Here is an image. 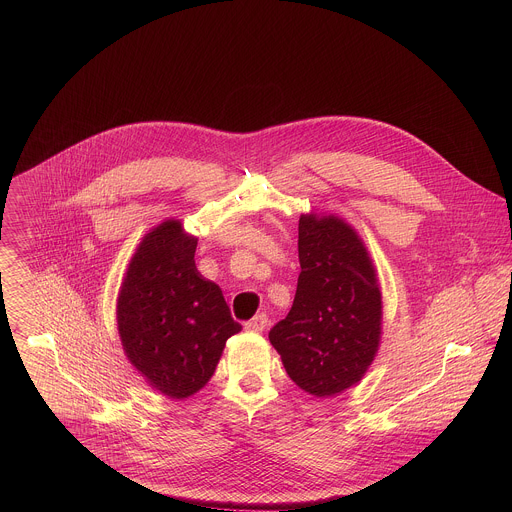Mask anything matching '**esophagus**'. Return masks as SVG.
<instances>
[{"instance_id":"obj_1","label":"esophagus","mask_w":512,"mask_h":512,"mask_svg":"<svg viewBox=\"0 0 512 512\" xmlns=\"http://www.w3.org/2000/svg\"><path fill=\"white\" fill-rule=\"evenodd\" d=\"M266 327H268V315H266V313H258V315H254V317L246 323V329L252 331V333H262Z\"/></svg>"}]
</instances>
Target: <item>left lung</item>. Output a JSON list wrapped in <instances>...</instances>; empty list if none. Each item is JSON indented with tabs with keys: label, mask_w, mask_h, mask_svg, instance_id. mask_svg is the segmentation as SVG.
Returning a JSON list of instances; mask_svg holds the SVG:
<instances>
[{
	"label": "left lung",
	"mask_w": 512,
	"mask_h": 512,
	"mask_svg": "<svg viewBox=\"0 0 512 512\" xmlns=\"http://www.w3.org/2000/svg\"><path fill=\"white\" fill-rule=\"evenodd\" d=\"M299 278L292 309L270 331L286 372L329 398L359 384L382 339V292L363 238L337 215L299 217Z\"/></svg>",
	"instance_id": "left-lung-1"
}]
</instances>
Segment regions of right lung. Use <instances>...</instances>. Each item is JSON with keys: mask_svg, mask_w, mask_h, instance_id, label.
Masks as SVG:
<instances>
[{"mask_svg": "<svg viewBox=\"0 0 512 512\" xmlns=\"http://www.w3.org/2000/svg\"><path fill=\"white\" fill-rule=\"evenodd\" d=\"M197 236L179 219L147 230L130 258L116 321L128 361L159 394L183 400L215 374L228 337L242 331L219 286L195 266Z\"/></svg>", "mask_w": 512, "mask_h": 512, "instance_id": "1", "label": "right lung"}]
</instances>
